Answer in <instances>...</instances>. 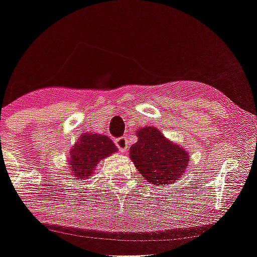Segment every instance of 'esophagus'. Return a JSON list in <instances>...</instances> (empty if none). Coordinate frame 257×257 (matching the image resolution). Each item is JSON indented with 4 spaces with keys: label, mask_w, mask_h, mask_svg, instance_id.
Here are the masks:
<instances>
[{
    "label": "esophagus",
    "mask_w": 257,
    "mask_h": 257,
    "mask_svg": "<svg viewBox=\"0 0 257 257\" xmlns=\"http://www.w3.org/2000/svg\"><path fill=\"white\" fill-rule=\"evenodd\" d=\"M115 145L117 147L118 150L121 152H125L128 149V140L127 137H118V139L115 140Z\"/></svg>",
    "instance_id": "34e87169"
}]
</instances>
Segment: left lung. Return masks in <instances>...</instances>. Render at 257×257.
Segmentation results:
<instances>
[{"mask_svg": "<svg viewBox=\"0 0 257 257\" xmlns=\"http://www.w3.org/2000/svg\"><path fill=\"white\" fill-rule=\"evenodd\" d=\"M137 137L139 141L130 147V158L147 181L167 186L182 177L189 163L185 149L166 140L155 127L141 129Z\"/></svg>", "mask_w": 257, "mask_h": 257, "instance_id": "obj_1", "label": "left lung"}]
</instances>
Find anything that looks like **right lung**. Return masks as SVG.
<instances>
[{"instance_id": "1", "label": "right lung", "mask_w": 257, "mask_h": 257, "mask_svg": "<svg viewBox=\"0 0 257 257\" xmlns=\"http://www.w3.org/2000/svg\"><path fill=\"white\" fill-rule=\"evenodd\" d=\"M116 151L113 141L100 134H83L70 150L72 177L85 179L93 174L95 166L105 157Z\"/></svg>"}]
</instances>
